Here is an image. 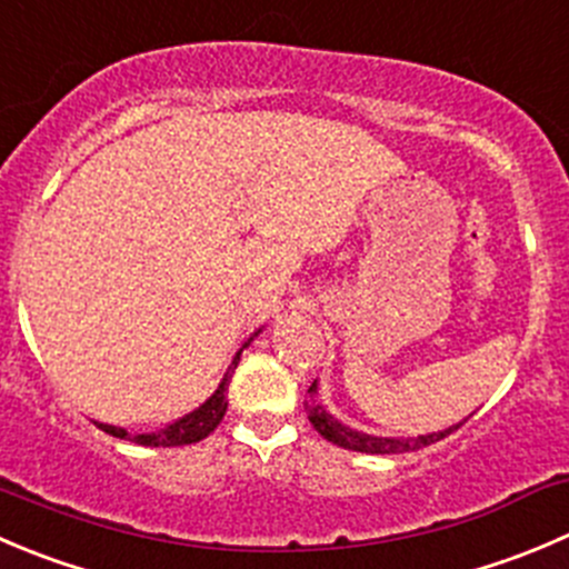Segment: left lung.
Listing matches in <instances>:
<instances>
[{
    "label": "left lung",
    "mask_w": 569,
    "mask_h": 569,
    "mask_svg": "<svg viewBox=\"0 0 569 569\" xmlns=\"http://www.w3.org/2000/svg\"><path fill=\"white\" fill-rule=\"evenodd\" d=\"M306 411L311 425L317 428V433L328 442L339 445L345 450H356V453H372V456H391V453H408V450H419L425 445H433L439 439H445L448 433H453L459 425L448 428V431H439V433H428V437H408V439H389V437H369V433L361 431H352L347 425H341L333 413L325 411L322 402L317 400V380L308 386V400H306Z\"/></svg>",
    "instance_id": "1"
}]
</instances>
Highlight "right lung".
I'll use <instances>...</instances> for the list:
<instances>
[{
	"mask_svg": "<svg viewBox=\"0 0 569 569\" xmlns=\"http://www.w3.org/2000/svg\"><path fill=\"white\" fill-rule=\"evenodd\" d=\"M239 358H241V350L236 352L233 363H230L228 372H224L219 389L213 391L200 408H194V411L186 413V417L174 419L172 425H167V428H161V431L127 433L124 428H116V425H104V422H97V428H102V431L110 433V437L127 439V442H136V445H147V448H180V445L200 442V439H206L208 433L217 431V425L224 419V411H228V386H230V378H233V369L239 367Z\"/></svg>",
	"mask_w": 569,
	"mask_h": 569,
	"instance_id": "add662e5",
	"label": "right lung"
}]
</instances>
